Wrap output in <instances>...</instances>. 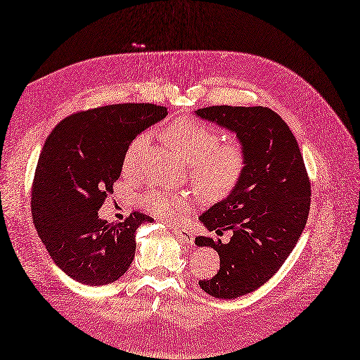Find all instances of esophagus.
Instances as JSON below:
<instances>
[{
	"label": "esophagus",
	"instance_id": "1",
	"mask_svg": "<svg viewBox=\"0 0 360 360\" xmlns=\"http://www.w3.org/2000/svg\"><path fill=\"white\" fill-rule=\"evenodd\" d=\"M174 233H176L177 238H179V240H180L181 243H186V245H193V242H195V236H193V233H192V231H189V230H184V229H176V230H174Z\"/></svg>",
	"mask_w": 360,
	"mask_h": 360
}]
</instances>
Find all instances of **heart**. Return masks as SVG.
Instances as JSON below:
<instances>
[{"label": "heart", "mask_w": 360, "mask_h": 360, "mask_svg": "<svg viewBox=\"0 0 360 360\" xmlns=\"http://www.w3.org/2000/svg\"><path fill=\"white\" fill-rule=\"evenodd\" d=\"M165 142L181 158L189 162L192 181L207 195L222 196L240 180L246 157L240 143H219V134L193 118H179L164 130ZM149 141L148 133H141L129 143L123 155V174L133 176L138 169L139 153ZM143 205L153 215L179 221L192 207L187 195L153 191L143 196Z\"/></svg>", "instance_id": "obj_1"}]
</instances>
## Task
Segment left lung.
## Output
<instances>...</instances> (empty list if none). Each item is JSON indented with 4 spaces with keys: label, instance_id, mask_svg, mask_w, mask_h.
<instances>
[{
    "label": "left lung",
    "instance_id": "8db88e82",
    "mask_svg": "<svg viewBox=\"0 0 360 360\" xmlns=\"http://www.w3.org/2000/svg\"><path fill=\"white\" fill-rule=\"evenodd\" d=\"M195 115L234 133L245 149L240 180L199 217L208 231H231L230 242L195 240L219 256V271L199 287L217 299H236L266 283L295 249L311 210V184L297 141L276 111L217 105Z\"/></svg>",
    "mask_w": 360,
    "mask_h": 360
}]
</instances>
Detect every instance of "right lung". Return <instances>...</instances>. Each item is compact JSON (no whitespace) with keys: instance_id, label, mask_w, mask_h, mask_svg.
<instances>
[{"instance_id":"obj_1","label":"right lung","mask_w":360,"mask_h":360,"mask_svg":"<svg viewBox=\"0 0 360 360\" xmlns=\"http://www.w3.org/2000/svg\"><path fill=\"white\" fill-rule=\"evenodd\" d=\"M167 108L117 104L64 118L49 133L32 186V217L51 259L68 277L105 285L124 276L136 253V230L150 217L123 222L98 215L122 174L129 143L161 122Z\"/></svg>"}]
</instances>
